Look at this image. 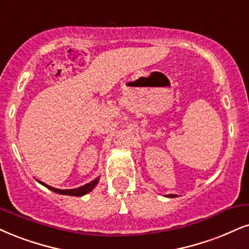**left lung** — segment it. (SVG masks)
<instances>
[{
  "instance_id": "left-lung-1",
  "label": "left lung",
  "mask_w": 249,
  "mask_h": 249,
  "mask_svg": "<svg viewBox=\"0 0 249 249\" xmlns=\"http://www.w3.org/2000/svg\"><path fill=\"white\" fill-rule=\"evenodd\" d=\"M178 195H176V194H168V195H166V197H177Z\"/></svg>"
}]
</instances>
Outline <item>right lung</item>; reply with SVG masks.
Wrapping results in <instances>:
<instances>
[{
    "mask_svg": "<svg viewBox=\"0 0 249 249\" xmlns=\"http://www.w3.org/2000/svg\"><path fill=\"white\" fill-rule=\"evenodd\" d=\"M99 179H100V178L98 177L94 180H92L89 183H87V185L81 186V187H78V188H73V189H59V188H54V187L46 185V183L42 182V181L38 180V182L41 183L42 186H45L46 188L52 190V192L57 193V194L69 195V196H84V195H87L88 193H90L91 190L98 185V182H99Z\"/></svg>",
    "mask_w": 249,
    "mask_h": 249,
    "instance_id": "add662e5",
    "label": "right lung"
}]
</instances>
